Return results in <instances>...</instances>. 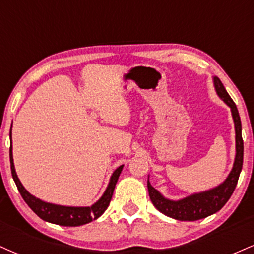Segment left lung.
I'll return each mask as SVG.
<instances>
[{
    "instance_id": "8db88e82",
    "label": "left lung",
    "mask_w": 254,
    "mask_h": 254,
    "mask_svg": "<svg viewBox=\"0 0 254 254\" xmlns=\"http://www.w3.org/2000/svg\"><path fill=\"white\" fill-rule=\"evenodd\" d=\"M214 86L216 89L217 95L230 107L232 111L233 121H234L235 127V148H237V154H235L234 165H233L232 171L229 176L222 184L211 189V190L199 192V193H193L191 196L183 198L179 200L167 199L155 190L150 185L148 180V192L151 203L154 206L166 216L176 218L179 221H197L205 218L210 215L215 214L223 208V205L228 202L230 196L235 190L239 176H240L241 168H243L244 162V141L241 136V121L239 116L237 105L229 97L226 88L221 82L218 77H214Z\"/></svg>"
}]
</instances>
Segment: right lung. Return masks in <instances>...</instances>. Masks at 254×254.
<instances>
[{
	"label": "right lung",
	"instance_id": "obj_1",
	"mask_svg": "<svg viewBox=\"0 0 254 254\" xmlns=\"http://www.w3.org/2000/svg\"><path fill=\"white\" fill-rule=\"evenodd\" d=\"M9 137L11 141V129L9 132ZM9 159L11 176H13L14 182L16 184L17 190H19L20 194L24 198L25 202L27 203V205L30 206L32 210H33V212H36L42 220L46 221V222L60 224V226L65 227L82 226V224L89 223L92 222V221L97 220L98 217H100L107 209V206H109L113 191H115L116 184H117V180L119 178V174H121L122 170H123V165H122L113 172V174L111 176L109 185H107L106 191L104 192V194L101 196L100 199H99L97 203L93 204L92 206H64L57 205V204L43 202L39 198L32 196L30 192L22 186L21 182H20L19 178L16 176L15 167H14L11 145L9 148Z\"/></svg>",
	"mask_w": 254,
	"mask_h": 254
}]
</instances>
